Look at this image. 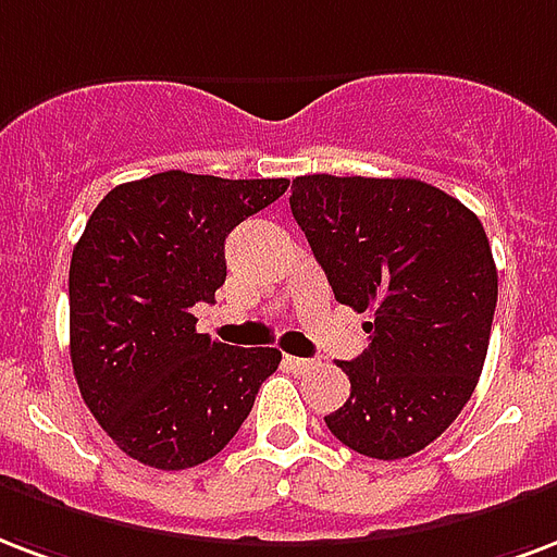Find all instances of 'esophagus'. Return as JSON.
<instances>
[{"label": "esophagus", "instance_id": "obj_1", "mask_svg": "<svg viewBox=\"0 0 557 557\" xmlns=\"http://www.w3.org/2000/svg\"><path fill=\"white\" fill-rule=\"evenodd\" d=\"M283 364H286L288 371L295 373H309L315 371V359H300V356H283Z\"/></svg>", "mask_w": 557, "mask_h": 557}]
</instances>
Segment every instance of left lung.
Returning <instances> with one entry per match:
<instances>
[{"mask_svg": "<svg viewBox=\"0 0 557 557\" xmlns=\"http://www.w3.org/2000/svg\"><path fill=\"white\" fill-rule=\"evenodd\" d=\"M292 215L338 304L371 312V345L338 368L350 397L326 430L368 458L430 447L461 414L487 356L496 265L465 203L414 177L304 175Z\"/></svg>", "mask_w": 557, "mask_h": 557, "instance_id": "8db88e82", "label": "left lung"}]
</instances>
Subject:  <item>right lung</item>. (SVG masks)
Instances as JSON below:
<instances>
[{
  "label": "right lung",
  "mask_w": 557,
  "mask_h": 557,
  "mask_svg": "<svg viewBox=\"0 0 557 557\" xmlns=\"http://www.w3.org/2000/svg\"><path fill=\"white\" fill-rule=\"evenodd\" d=\"M286 189V177L172 169L92 210L70 262V356L87 409L125 456L157 470L203 465L277 371V347L212 342L193 307L227 277V233Z\"/></svg>",
  "instance_id": "1"
}]
</instances>
